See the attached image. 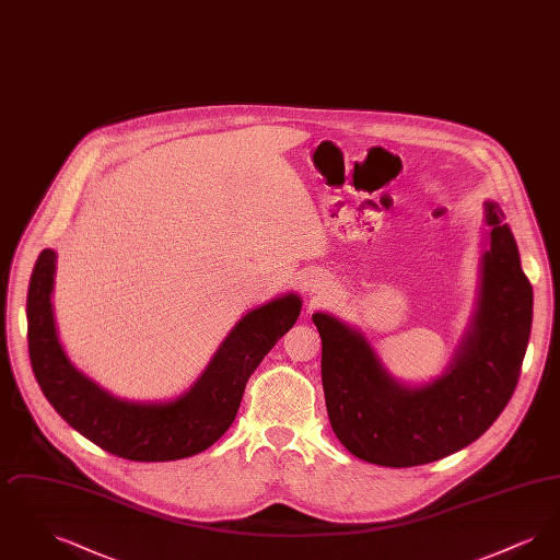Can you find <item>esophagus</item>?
<instances>
[{
  "label": "esophagus",
  "mask_w": 560,
  "mask_h": 560,
  "mask_svg": "<svg viewBox=\"0 0 560 560\" xmlns=\"http://www.w3.org/2000/svg\"><path fill=\"white\" fill-rule=\"evenodd\" d=\"M315 288V292L319 293H327V285H323V283H317V285H313Z\"/></svg>",
  "instance_id": "esophagus-1"
}]
</instances>
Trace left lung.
<instances>
[{"label":"left lung","mask_w":560,"mask_h":560,"mask_svg":"<svg viewBox=\"0 0 560 560\" xmlns=\"http://www.w3.org/2000/svg\"><path fill=\"white\" fill-rule=\"evenodd\" d=\"M495 201H485V252L477 308L445 372L405 384L368 336L315 313L329 424L348 452L377 466L409 468L475 443L512 397L533 320V290L514 235Z\"/></svg>","instance_id":"left-lung-1"}]
</instances>
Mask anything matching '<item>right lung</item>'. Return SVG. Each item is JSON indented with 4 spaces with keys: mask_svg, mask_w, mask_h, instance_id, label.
<instances>
[{
    "mask_svg": "<svg viewBox=\"0 0 560 560\" xmlns=\"http://www.w3.org/2000/svg\"><path fill=\"white\" fill-rule=\"evenodd\" d=\"M56 252L44 249L28 281V354L60 418L105 452L133 462H170L206 452L233 424L245 384L300 317L295 292L245 313L195 384L172 400L119 399L80 372L60 345L54 319Z\"/></svg>",
    "mask_w": 560,
    "mask_h": 560,
    "instance_id": "1",
    "label": "right lung"
}]
</instances>
